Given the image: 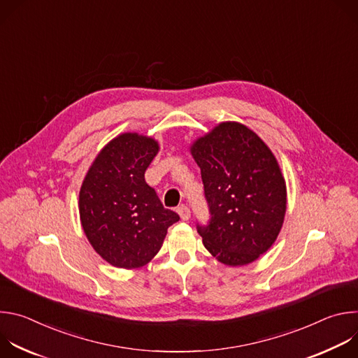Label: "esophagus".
Here are the masks:
<instances>
[{
	"label": "esophagus",
	"mask_w": 358,
	"mask_h": 358,
	"mask_svg": "<svg viewBox=\"0 0 358 358\" xmlns=\"http://www.w3.org/2000/svg\"><path fill=\"white\" fill-rule=\"evenodd\" d=\"M177 213H178V215H180V218H181L182 221H188L189 217H191L189 208H188L187 206H180V207L177 208Z\"/></svg>",
	"instance_id": "obj_1"
}]
</instances>
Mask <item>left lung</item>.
<instances>
[{
  "label": "left lung",
  "instance_id": "8db88e82",
  "mask_svg": "<svg viewBox=\"0 0 358 358\" xmlns=\"http://www.w3.org/2000/svg\"><path fill=\"white\" fill-rule=\"evenodd\" d=\"M201 169L211 220L202 243L227 266L257 261L276 241L286 214V182L265 141L245 124L222 122L189 147Z\"/></svg>",
  "mask_w": 358,
  "mask_h": 358
}]
</instances>
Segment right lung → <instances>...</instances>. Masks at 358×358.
<instances>
[{"label":"right lung","mask_w":358,"mask_h":358,"mask_svg":"<svg viewBox=\"0 0 358 358\" xmlns=\"http://www.w3.org/2000/svg\"><path fill=\"white\" fill-rule=\"evenodd\" d=\"M159 150L152 137L122 133L100 150L85 176L80 224L93 249L112 266L147 265L160 250L169 227L180 220L144 180Z\"/></svg>","instance_id":"1"}]
</instances>
